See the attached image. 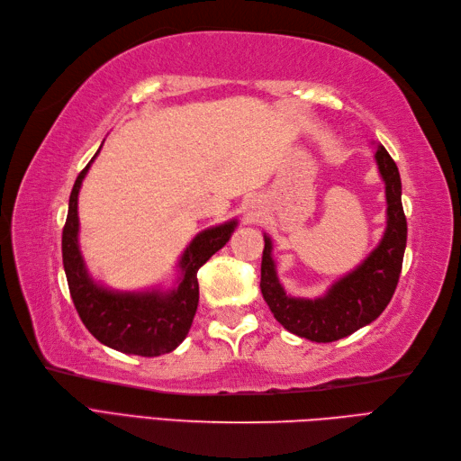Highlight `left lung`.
Listing matches in <instances>:
<instances>
[{"label":"left lung","mask_w":461,"mask_h":461,"mask_svg":"<svg viewBox=\"0 0 461 461\" xmlns=\"http://www.w3.org/2000/svg\"><path fill=\"white\" fill-rule=\"evenodd\" d=\"M375 162L384 182L387 199V228L379 245L356 266L339 277L316 299H301L285 293L279 284L272 240L264 233V252L260 268V291L274 318L294 335L314 343H333L352 335L381 316L391 303L406 250L408 226L402 209V182L383 145H377Z\"/></svg>","instance_id":"8db88e82"}]
</instances>
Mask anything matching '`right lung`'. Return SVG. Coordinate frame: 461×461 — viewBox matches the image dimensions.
Segmentation results:
<instances>
[{
  "label": "right lung",
  "instance_id": "obj_1",
  "mask_svg": "<svg viewBox=\"0 0 461 461\" xmlns=\"http://www.w3.org/2000/svg\"><path fill=\"white\" fill-rule=\"evenodd\" d=\"M101 147L78 174L70 191L68 214L63 228V266L68 289L82 323L99 343L124 354L153 358L172 352L187 337L199 304L197 272L216 250L230 241L237 220L206 228L193 237L177 262V279L170 289L114 291L101 285L87 272L78 245V193Z\"/></svg>",
  "mask_w": 461,
  "mask_h": 461
}]
</instances>
